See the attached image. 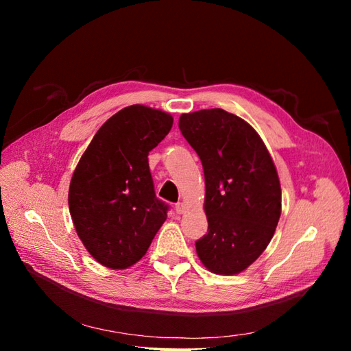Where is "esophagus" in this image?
Masks as SVG:
<instances>
[{"mask_svg": "<svg viewBox=\"0 0 351 351\" xmlns=\"http://www.w3.org/2000/svg\"><path fill=\"white\" fill-rule=\"evenodd\" d=\"M174 209H176L177 214H184V212H186V205L183 204V202H178V204H176Z\"/></svg>", "mask_w": 351, "mask_h": 351, "instance_id": "34e87169", "label": "esophagus"}]
</instances>
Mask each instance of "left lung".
Wrapping results in <instances>:
<instances>
[{
	"label": "left lung",
	"instance_id": "8db88e82",
	"mask_svg": "<svg viewBox=\"0 0 351 351\" xmlns=\"http://www.w3.org/2000/svg\"><path fill=\"white\" fill-rule=\"evenodd\" d=\"M180 132L205 173L208 234L196 241L200 262L214 274H240L269 244L281 215L277 168L261 136L221 108L182 114Z\"/></svg>",
	"mask_w": 351,
	"mask_h": 351
}]
</instances>
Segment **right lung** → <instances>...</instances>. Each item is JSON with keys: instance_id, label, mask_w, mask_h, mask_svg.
<instances>
[{"instance_id": "add662e5", "label": "right lung", "mask_w": 351, "mask_h": 351, "mask_svg": "<svg viewBox=\"0 0 351 351\" xmlns=\"http://www.w3.org/2000/svg\"><path fill=\"white\" fill-rule=\"evenodd\" d=\"M173 121L161 110L125 107L101 125L74 169L70 215L83 246L104 267L125 269L139 262L167 219L147 155Z\"/></svg>"}]
</instances>
